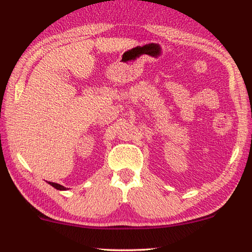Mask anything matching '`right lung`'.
I'll list each match as a JSON object with an SVG mask.
<instances>
[{
  "instance_id": "right-lung-1",
  "label": "right lung",
  "mask_w": 252,
  "mask_h": 252,
  "mask_svg": "<svg viewBox=\"0 0 252 252\" xmlns=\"http://www.w3.org/2000/svg\"><path fill=\"white\" fill-rule=\"evenodd\" d=\"M48 184L49 185H51L53 186L54 188H56V189H58V190H66V188L64 187V186H61V185H58V184H55V182H48Z\"/></svg>"
}]
</instances>
